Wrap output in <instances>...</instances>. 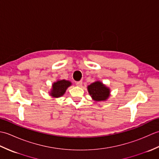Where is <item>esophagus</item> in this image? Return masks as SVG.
<instances>
[{
  "label": "esophagus",
  "instance_id": "34e87169",
  "mask_svg": "<svg viewBox=\"0 0 159 159\" xmlns=\"http://www.w3.org/2000/svg\"><path fill=\"white\" fill-rule=\"evenodd\" d=\"M76 85L78 87H81L83 85V83H82V81H77V82H76Z\"/></svg>",
  "mask_w": 159,
  "mask_h": 159
}]
</instances>
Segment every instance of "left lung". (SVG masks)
Segmentation results:
<instances>
[{
  "label": "left lung",
  "mask_w": 159,
  "mask_h": 159,
  "mask_svg": "<svg viewBox=\"0 0 159 159\" xmlns=\"http://www.w3.org/2000/svg\"><path fill=\"white\" fill-rule=\"evenodd\" d=\"M87 90L95 101H104L110 96V89L100 81H96L87 87Z\"/></svg>",
  "instance_id": "obj_1"
}]
</instances>
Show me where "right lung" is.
<instances>
[{"instance_id": "1", "label": "right lung", "mask_w": 159, "mask_h": 159, "mask_svg": "<svg viewBox=\"0 0 159 159\" xmlns=\"http://www.w3.org/2000/svg\"><path fill=\"white\" fill-rule=\"evenodd\" d=\"M71 85H72V83L69 80H57V82H55L52 84L50 95L53 98H59L62 96L66 92L67 87H69Z\"/></svg>"}]
</instances>
